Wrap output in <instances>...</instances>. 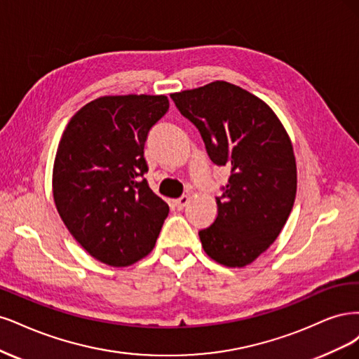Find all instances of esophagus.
<instances>
[{"label": "esophagus", "mask_w": 359, "mask_h": 359, "mask_svg": "<svg viewBox=\"0 0 359 359\" xmlns=\"http://www.w3.org/2000/svg\"><path fill=\"white\" fill-rule=\"evenodd\" d=\"M189 203V196L188 195H183V196H180V198H177V200H175V207L177 210H182L184 205H187Z\"/></svg>", "instance_id": "esophagus-1"}]
</instances>
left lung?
Here are the masks:
<instances>
[{
  "label": "left lung",
  "mask_w": 359,
  "mask_h": 359,
  "mask_svg": "<svg viewBox=\"0 0 359 359\" xmlns=\"http://www.w3.org/2000/svg\"><path fill=\"white\" fill-rule=\"evenodd\" d=\"M170 97L213 163L231 171L215 222L198 233L204 252L225 267H245L270 248L292 210V143L267 104L240 86L216 80Z\"/></svg>",
  "instance_id": "obj_1"
}]
</instances>
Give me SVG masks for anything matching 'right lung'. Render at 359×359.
<instances>
[{
	"label": "right lung",
	"instance_id": "obj_1",
	"mask_svg": "<svg viewBox=\"0 0 359 359\" xmlns=\"http://www.w3.org/2000/svg\"><path fill=\"white\" fill-rule=\"evenodd\" d=\"M165 95L101 97L68 122L53 164V200L90 257L126 267L155 248L168 204L149 188L144 143Z\"/></svg>",
	"mask_w": 359,
	"mask_h": 359
}]
</instances>
